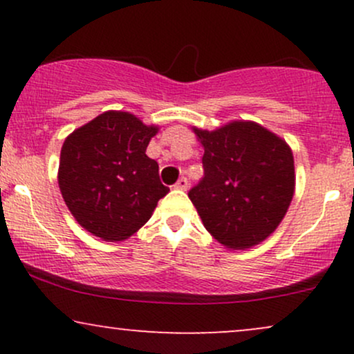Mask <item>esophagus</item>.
<instances>
[{"label":"esophagus","mask_w":354,"mask_h":354,"mask_svg":"<svg viewBox=\"0 0 354 354\" xmlns=\"http://www.w3.org/2000/svg\"><path fill=\"white\" fill-rule=\"evenodd\" d=\"M188 185H189L188 180H186L185 176H181L180 180L176 181V185H174V188H176V189H186V188H188Z\"/></svg>","instance_id":"1"}]
</instances>
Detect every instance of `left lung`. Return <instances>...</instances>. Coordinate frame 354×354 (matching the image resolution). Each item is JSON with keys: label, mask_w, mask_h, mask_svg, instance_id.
<instances>
[{"label": "left lung", "mask_w": 354, "mask_h": 354, "mask_svg": "<svg viewBox=\"0 0 354 354\" xmlns=\"http://www.w3.org/2000/svg\"><path fill=\"white\" fill-rule=\"evenodd\" d=\"M205 176L188 196L208 233L230 250H248L274 233L295 194L290 145L254 121L194 128Z\"/></svg>", "instance_id": "obj_1"}]
</instances>
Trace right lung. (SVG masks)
<instances>
[{
	"mask_svg": "<svg viewBox=\"0 0 354 354\" xmlns=\"http://www.w3.org/2000/svg\"><path fill=\"white\" fill-rule=\"evenodd\" d=\"M158 126L104 111L64 140L58 185L68 209L93 236L123 241L151 218L169 188L146 154Z\"/></svg>",
	"mask_w": 354,
	"mask_h": 354,
	"instance_id": "right-lung-1",
	"label": "right lung"
}]
</instances>
